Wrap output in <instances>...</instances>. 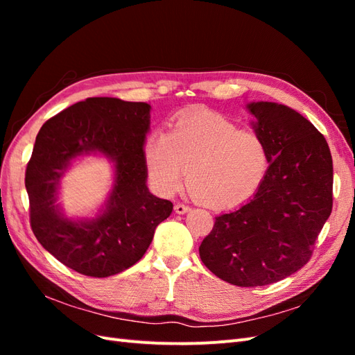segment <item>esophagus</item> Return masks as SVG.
<instances>
[{
	"mask_svg": "<svg viewBox=\"0 0 355 355\" xmlns=\"http://www.w3.org/2000/svg\"><path fill=\"white\" fill-rule=\"evenodd\" d=\"M175 211L178 214H185L187 211H189V206H187V204H184V202H176L175 204Z\"/></svg>",
	"mask_w": 355,
	"mask_h": 355,
	"instance_id": "34e87169",
	"label": "esophagus"
}]
</instances>
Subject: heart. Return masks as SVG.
<instances>
[{
  "instance_id": "1",
  "label": "heart",
  "mask_w": 355,
  "mask_h": 355,
  "mask_svg": "<svg viewBox=\"0 0 355 355\" xmlns=\"http://www.w3.org/2000/svg\"><path fill=\"white\" fill-rule=\"evenodd\" d=\"M144 154L149 178L161 192H176L187 170L192 196L210 207H231L250 198L268 168L262 139L211 112L180 116L170 133L153 130Z\"/></svg>"
}]
</instances>
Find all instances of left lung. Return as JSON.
<instances>
[{"label":"left lung","instance_id":"obj_1","mask_svg":"<svg viewBox=\"0 0 355 355\" xmlns=\"http://www.w3.org/2000/svg\"><path fill=\"white\" fill-rule=\"evenodd\" d=\"M252 127L268 151L266 175L252 200L216 216L200 257L220 280L240 287L277 283L314 250L333 204V163L324 136L275 102H252Z\"/></svg>","mask_w":355,"mask_h":355}]
</instances>
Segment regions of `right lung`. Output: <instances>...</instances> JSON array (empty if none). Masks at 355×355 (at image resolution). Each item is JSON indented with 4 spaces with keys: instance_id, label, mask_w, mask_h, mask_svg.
Instances as JSON below:
<instances>
[{
    "instance_id": "obj_1",
    "label": "right lung",
    "mask_w": 355,
    "mask_h": 355,
    "mask_svg": "<svg viewBox=\"0 0 355 355\" xmlns=\"http://www.w3.org/2000/svg\"><path fill=\"white\" fill-rule=\"evenodd\" d=\"M151 105L89 98L42 124L26 167L31 228L44 249L71 270L110 277L135 265L148 250L173 204L146 187L144 154ZM103 155L114 167V185L94 218L72 220L60 207V179L71 161Z\"/></svg>"
}]
</instances>
